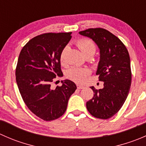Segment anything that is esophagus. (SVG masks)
Segmentation results:
<instances>
[{"instance_id":"1","label":"esophagus","mask_w":146,"mask_h":146,"mask_svg":"<svg viewBox=\"0 0 146 146\" xmlns=\"http://www.w3.org/2000/svg\"><path fill=\"white\" fill-rule=\"evenodd\" d=\"M77 88H78V89H83L85 87H84L83 85H77Z\"/></svg>"}]
</instances>
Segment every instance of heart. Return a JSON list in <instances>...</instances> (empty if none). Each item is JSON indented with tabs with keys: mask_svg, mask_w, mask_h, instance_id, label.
<instances>
[{
	"mask_svg": "<svg viewBox=\"0 0 146 146\" xmlns=\"http://www.w3.org/2000/svg\"><path fill=\"white\" fill-rule=\"evenodd\" d=\"M78 48L85 56L90 54L95 53L96 47L92 40L89 39H79L76 42ZM67 48H64L62 50L60 55V61L61 64H66V52ZM90 74V70L88 68H81L73 67L69 69L67 72V76L70 80L77 82H82L85 80L86 77Z\"/></svg>",
	"mask_w": 146,
	"mask_h": 146,
	"instance_id": "obj_1",
	"label": "heart"
}]
</instances>
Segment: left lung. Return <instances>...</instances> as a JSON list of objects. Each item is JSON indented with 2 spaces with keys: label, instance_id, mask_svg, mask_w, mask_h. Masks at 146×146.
<instances>
[{
  "label": "left lung",
  "instance_id": "1",
  "mask_svg": "<svg viewBox=\"0 0 146 146\" xmlns=\"http://www.w3.org/2000/svg\"><path fill=\"white\" fill-rule=\"evenodd\" d=\"M90 38L100 49V61L96 75L104 87L94 92L87 102L88 111L93 117L107 119L117 114L129 95L131 84V61L126 46L118 37L102 28H92L79 32Z\"/></svg>",
  "mask_w": 146,
  "mask_h": 146
}]
</instances>
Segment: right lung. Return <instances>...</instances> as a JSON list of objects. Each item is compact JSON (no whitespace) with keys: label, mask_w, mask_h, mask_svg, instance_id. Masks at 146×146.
<instances>
[{"label":"right lung","mask_w":146,"mask_h":146,"mask_svg":"<svg viewBox=\"0 0 146 146\" xmlns=\"http://www.w3.org/2000/svg\"><path fill=\"white\" fill-rule=\"evenodd\" d=\"M72 32L46 33L32 38L20 51L15 70L16 82L23 101L33 114L44 121L63 115L68 102L77 89L70 80L52 89L57 76H63L60 55Z\"/></svg>","instance_id":"right-lung-1"}]
</instances>
